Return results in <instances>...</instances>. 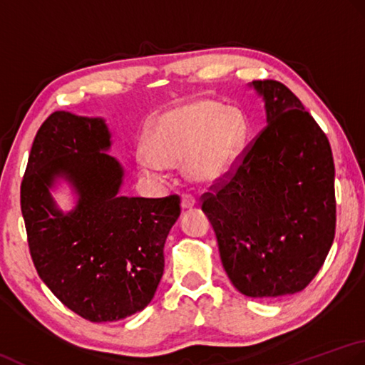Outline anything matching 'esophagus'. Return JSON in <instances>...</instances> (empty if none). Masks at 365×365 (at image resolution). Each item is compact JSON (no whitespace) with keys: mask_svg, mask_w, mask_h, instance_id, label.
<instances>
[{"mask_svg":"<svg viewBox=\"0 0 365 365\" xmlns=\"http://www.w3.org/2000/svg\"><path fill=\"white\" fill-rule=\"evenodd\" d=\"M195 197L190 195V193H182V202H181V206L182 210H190V207L195 206Z\"/></svg>","mask_w":365,"mask_h":365,"instance_id":"34e87169","label":"esophagus"}]
</instances>
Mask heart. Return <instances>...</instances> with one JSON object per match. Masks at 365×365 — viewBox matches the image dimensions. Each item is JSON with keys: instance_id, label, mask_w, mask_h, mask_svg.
I'll use <instances>...</instances> for the list:
<instances>
[{"instance_id": "1", "label": "heart", "mask_w": 365, "mask_h": 365, "mask_svg": "<svg viewBox=\"0 0 365 365\" xmlns=\"http://www.w3.org/2000/svg\"><path fill=\"white\" fill-rule=\"evenodd\" d=\"M245 138L241 113L217 102L198 101L163 113L148 132L141 172L155 176L162 168L184 165L197 182L225 176L240 158Z\"/></svg>"}]
</instances>
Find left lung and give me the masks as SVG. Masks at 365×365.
Returning a JSON list of instances; mask_svg holds the SVG:
<instances>
[{
	"instance_id": "8db88e82",
	"label": "left lung",
	"mask_w": 365,
	"mask_h": 365,
	"mask_svg": "<svg viewBox=\"0 0 365 365\" xmlns=\"http://www.w3.org/2000/svg\"><path fill=\"white\" fill-rule=\"evenodd\" d=\"M264 129L230 172L202 195L220 259L245 296L302 292L323 266L336 235L329 140L302 102L277 80H255Z\"/></svg>"
}]
</instances>
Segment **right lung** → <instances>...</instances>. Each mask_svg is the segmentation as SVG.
Instances as JSON below:
<instances>
[{
	"label": "right lung",
	"instance_id": "obj_1",
	"mask_svg": "<svg viewBox=\"0 0 365 365\" xmlns=\"http://www.w3.org/2000/svg\"><path fill=\"white\" fill-rule=\"evenodd\" d=\"M101 118L53 111L37 130L20 185L28 247L39 277L66 307L93 323L116 322L151 302L163 245L181 214L180 195L120 197L123 168L102 153ZM64 175L79 202L58 212L49 187Z\"/></svg>",
	"mask_w": 365,
	"mask_h": 365
}]
</instances>
